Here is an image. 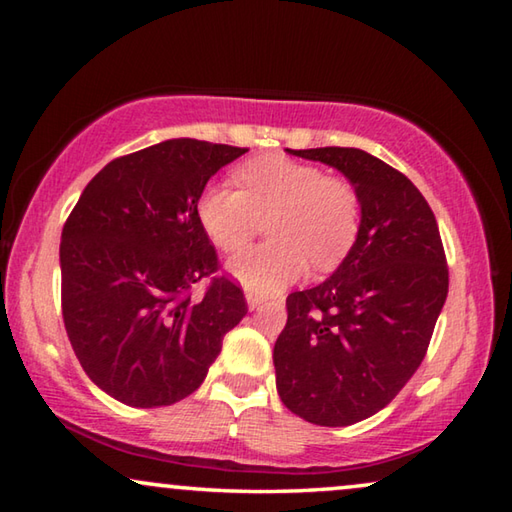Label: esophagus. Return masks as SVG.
I'll return each mask as SVG.
<instances>
[{"label": "esophagus", "instance_id": "obj_1", "mask_svg": "<svg viewBox=\"0 0 512 512\" xmlns=\"http://www.w3.org/2000/svg\"><path fill=\"white\" fill-rule=\"evenodd\" d=\"M246 302L250 309H259L266 302V296H262V293H255V291H248L246 293Z\"/></svg>", "mask_w": 512, "mask_h": 512}]
</instances>
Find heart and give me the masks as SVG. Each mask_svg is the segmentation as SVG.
I'll return each mask as SVG.
<instances>
[{
  "label": "heart",
  "instance_id": "b5f03b06",
  "mask_svg": "<svg viewBox=\"0 0 512 512\" xmlns=\"http://www.w3.org/2000/svg\"><path fill=\"white\" fill-rule=\"evenodd\" d=\"M244 189L214 183L198 198V221L225 253L244 248L268 221L266 244L232 257L230 273L257 293H271L307 271H329L359 235L361 203L350 183L314 164L262 158L237 171Z\"/></svg>",
  "mask_w": 512,
  "mask_h": 512
}]
</instances>
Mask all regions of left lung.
Wrapping results in <instances>:
<instances>
[{"label": "left lung", "instance_id": "1", "mask_svg": "<svg viewBox=\"0 0 512 512\" xmlns=\"http://www.w3.org/2000/svg\"><path fill=\"white\" fill-rule=\"evenodd\" d=\"M339 169L361 203L359 235L325 282L287 298L273 363L280 400L320 427L384 409L427 354L449 271L438 223L409 178L361 149L293 151Z\"/></svg>", "mask_w": 512, "mask_h": 512}]
</instances>
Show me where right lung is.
<instances>
[{
	"label": "right lung",
	"instance_id": "add662e5",
	"mask_svg": "<svg viewBox=\"0 0 512 512\" xmlns=\"http://www.w3.org/2000/svg\"><path fill=\"white\" fill-rule=\"evenodd\" d=\"M248 149L167 140L108 162L65 221L60 298L76 359L103 393L155 409L203 384L223 336L246 316L198 221L216 171ZM213 282L203 299L191 287Z\"/></svg>",
	"mask_w": 512,
	"mask_h": 512
}]
</instances>
